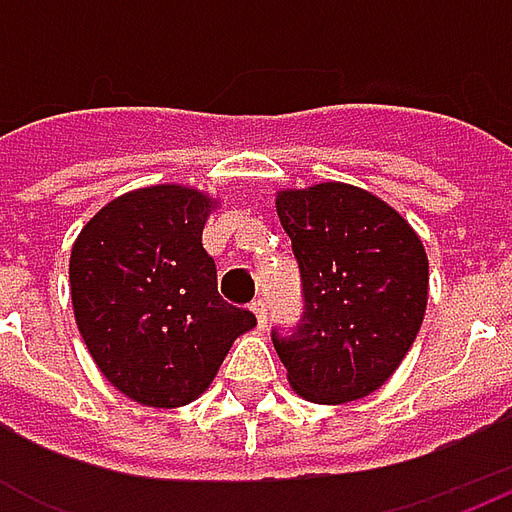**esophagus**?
I'll use <instances>...</instances> for the list:
<instances>
[{
    "label": "esophagus",
    "instance_id": "obj_1",
    "mask_svg": "<svg viewBox=\"0 0 512 512\" xmlns=\"http://www.w3.org/2000/svg\"><path fill=\"white\" fill-rule=\"evenodd\" d=\"M252 312H255V315H257V323H260V329H263V326H266V321H268V304H266V299H255V301H252Z\"/></svg>",
    "mask_w": 512,
    "mask_h": 512
}]
</instances>
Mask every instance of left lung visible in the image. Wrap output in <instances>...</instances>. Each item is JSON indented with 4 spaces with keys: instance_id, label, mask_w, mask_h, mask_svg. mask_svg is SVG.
I'll return each instance as SVG.
<instances>
[{
    "instance_id": "1",
    "label": "left lung",
    "mask_w": 512,
    "mask_h": 512,
    "mask_svg": "<svg viewBox=\"0 0 512 512\" xmlns=\"http://www.w3.org/2000/svg\"><path fill=\"white\" fill-rule=\"evenodd\" d=\"M277 213L299 263L304 301L293 329H271L290 386L312 403L376 392L422 326V241L384 200L348 183L282 191Z\"/></svg>"
}]
</instances>
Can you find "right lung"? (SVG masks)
Segmentation results:
<instances>
[{
	"instance_id": "1",
	"label": "right lung",
	"mask_w": 512,
	"mask_h": 512,
	"mask_svg": "<svg viewBox=\"0 0 512 512\" xmlns=\"http://www.w3.org/2000/svg\"><path fill=\"white\" fill-rule=\"evenodd\" d=\"M208 213L200 191L150 186L109 202L73 244L71 299L87 351L142 406L191 403L257 323L219 296L202 246Z\"/></svg>"
}]
</instances>
